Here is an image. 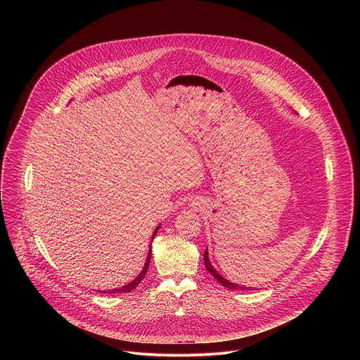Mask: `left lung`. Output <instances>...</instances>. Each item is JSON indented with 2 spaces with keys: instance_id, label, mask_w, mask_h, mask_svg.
Returning a JSON list of instances; mask_svg holds the SVG:
<instances>
[{
  "instance_id": "1",
  "label": "left lung",
  "mask_w": 360,
  "mask_h": 360,
  "mask_svg": "<svg viewBox=\"0 0 360 360\" xmlns=\"http://www.w3.org/2000/svg\"><path fill=\"white\" fill-rule=\"evenodd\" d=\"M204 260H205V267L206 270L223 285V287H226V288H229V290H247L245 287H240V285H237V284H233V283H230V281H227L226 278H223L216 270H214V267L210 264V262H209V259H207V252L205 251V254H204Z\"/></svg>"
}]
</instances>
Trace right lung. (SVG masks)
Listing matches in <instances>:
<instances>
[{"instance_id":"add662e5","label":"right lung","mask_w":360,"mask_h":360,"mask_svg":"<svg viewBox=\"0 0 360 360\" xmlns=\"http://www.w3.org/2000/svg\"><path fill=\"white\" fill-rule=\"evenodd\" d=\"M158 230H159V227H156V230L154 231V236H153V240H154L155 234L158 233ZM150 260H151V247H150V252H148V257H147V262H146V266H144V269L141 270V273L136 277V280H133L131 283H129L127 285H124V287H122V288H117V290H112V291H109L110 294H115V292H130V291H133L140 283H141V280L144 278V276L147 274V270H148V266H150Z\"/></svg>"}]
</instances>
